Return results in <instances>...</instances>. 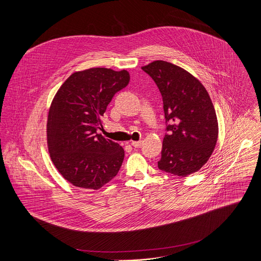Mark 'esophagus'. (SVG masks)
Returning <instances> with one entry per match:
<instances>
[{
	"label": "esophagus",
	"instance_id": "34e87169",
	"mask_svg": "<svg viewBox=\"0 0 261 261\" xmlns=\"http://www.w3.org/2000/svg\"><path fill=\"white\" fill-rule=\"evenodd\" d=\"M131 145L134 146V147H140L142 145V141L138 140V141H132L131 142Z\"/></svg>",
	"mask_w": 261,
	"mask_h": 261
}]
</instances>
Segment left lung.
<instances>
[{
    "mask_svg": "<svg viewBox=\"0 0 261 261\" xmlns=\"http://www.w3.org/2000/svg\"><path fill=\"white\" fill-rule=\"evenodd\" d=\"M162 95L166 130L159 169L177 176L198 171L212 156L218 120L210 95L191 73L165 61L141 67Z\"/></svg>",
    "mask_w": 261,
    "mask_h": 261,
    "instance_id": "obj_1",
    "label": "left lung"
}]
</instances>
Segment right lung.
<instances>
[{
    "label": "right lung",
    "instance_id": "right-lung-1",
    "mask_svg": "<svg viewBox=\"0 0 261 261\" xmlns=\"http://www.w3.org/2000/svg\"><path fill=\"white\" fill-rule=\"evenodd\" d=\"M127 70L76 71L61 86L49 107L47 146L58 171L79 188L98 190L119 172L123 147L97 133L114 95L127 87Z\"/></svg>",
    "mask_w": 261,
    "mask_h": 261
}]
</instances>
